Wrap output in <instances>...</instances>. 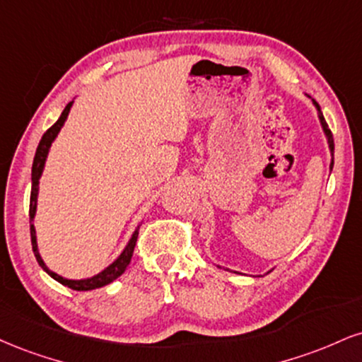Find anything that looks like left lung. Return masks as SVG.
Listing matches in <instances>:
<instances>
[{"instance_id":"8db88e82","label":"left lung","mask_w":362,"mask_h":362,"mask_svg":"<svg viewBox=\"0 0 362 362\" xmlns=\"http://www.w3.org/2000/svg\"><path fill=\"white\" fill-rule=\"evenodd\" d=\"M305 95H307L308 99H310L313 106H315V110H317V116H319V121H320V126H322V132H324V134H325V139H327L329 151H330V165H329V170H330V172H332V168H334V138H332V133H330L329 126H327V123H325V119H324V115H322V111H320V106H319V103H317L315 99H312L310 95H308V94H305ZM217 267L221 268V264H217ZM226 269H229V268H226ZM234 273H238V272H234Z\"/></svg>"}]
</instances>
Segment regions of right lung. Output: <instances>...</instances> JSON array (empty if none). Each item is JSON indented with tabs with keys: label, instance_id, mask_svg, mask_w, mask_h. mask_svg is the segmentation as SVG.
Wrapping results in <instances>:
<instances>
[{
	"label": "right lung",
	"instance_id": "right-lung-1",
	"mask_svg": "<svg viewBox=\"0 0 362 362\" xmlns=\"http://www.w3.org/2000/svg\"><path fill=\"white\" fill-rule=\"evenodd\" d=\"M72 104H74V101H71V103L67 104V106L64 107L62 115H60L59 119H57V123L52 126L50 129H47V133L43 134L42 139H40V143H38L37 151H35L33 167H32V194H30V234H32V247H33V252H35V258H37L38 264H40L43 272H45L47 275H50L52 278H54L55 281L62 283V285L67 286V288H72V290H77V291H87V290L101 288V286L110 285V283L115 281L117 276L123 275L126 267H128L129 261H132V256H133V251H134V245H136L138 228H139V226H138L136 229H134V233L132 234V238H129V241L126 243V246L123 247V251H121L119 255H117V258L112 261V263L107 264L106 268L101 269V272L95 273V275L89 276V278H81V280H71V278H64V276L57 275L55 272H52V269L45 264V261L42 259L40 251H38L37 230H35V226H33L35 216H37L38 185H40V178H42L43 168H45L47 158H49V151H50L52 143L55 141V138L59 136L60 129L64 128L65 121H67L69 112H71Z\"/></svg>",
	"mask_w": 362,
	"mask_h": 362
}]
</instances>
